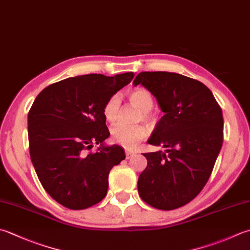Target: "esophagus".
Listing matches in <instances>:
<instances>
[{
    "mask_svg": "<svg viewBox=\"0 0 250 250\" xmlns=\"http://www.w3.org/2000/svg\"><path fill=\"white\" fill-rule=\"evenodd\" d=\"M135 155L134 151H130V150H125V158L126 159H130L131 157H133Z\"/></svg>",
    "mask_w": 250,
    "mask_h": 250,
    "instance_id": "esophagus-1",
    "label": "esophagus"
}]
</instances>
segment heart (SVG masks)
<instances>
[{"instance_id": "1", "label": "heart", "mask_w": 250, "mask_h": 250, "mask_svg": "<svg viewBox=\"0 0 250 250\" xmlns=\"http://www.w3.org/2000/svg\"><path fill=\"white\" fill-rule=\"evenodd\" d=\"M129 101L132 105L141 110L139 116V120H143L153 124L156 117L154 112L150 109L154 106V99L150 93L139 87L129 93ZM120 112V96L118 94L111 95L108 100L105 102L103 106V116L107 122L114 124L119 118ZM110 135L112 141L122 147L132 149L138 145L141 141L146 139L148 135V130L144 125H116L110 129Z\"/></svg>"}]
</instances>
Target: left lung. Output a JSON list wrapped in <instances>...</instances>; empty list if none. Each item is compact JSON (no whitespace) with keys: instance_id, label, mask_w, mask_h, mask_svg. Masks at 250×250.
I'll return each instance as SVG.
<instances>
[{"instance_id":"8db88e82","label":"left lung","mask_w":250,"mask_h":250,"mask_svg":"<svg viewBox=\"0 0 250 250\" xmlns=\"http://www.w3.org/2000/svg\"><path fill=\"white\" fill-rule=\"evenodd\" d=\"M156 99L165 115L148 143L165 150L143 154L147 167L140 174V197L149 206L172 210L202 192L223 143L221 107L208 87L179 73L143 71L135 77Z\"/></svg>"}]
</instances>
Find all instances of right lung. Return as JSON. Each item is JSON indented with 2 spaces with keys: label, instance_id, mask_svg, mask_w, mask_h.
<instances>
[{
  "label": "right lung",
  "instance_id": "add662e5",
  "mask_svg": "<svg viewBox=\"0 0 250 250\" xmlns=\"http://www.w3.org/2000/svg\"><path fill=\"white\" fill-rule=\"evenodd\" d=\"M133 72L68 78L42 90L28 114L29 150L42 187L63 207L81 210L106 196L111 168L125 158L109 136L105 102L133 79ZM93 144H101L94 153Z\"/></svg>",
  "mask_w": 250,
  "mask_h": 250
}]
</instances>
